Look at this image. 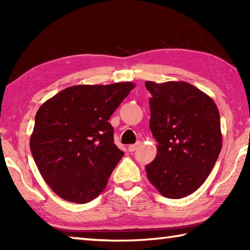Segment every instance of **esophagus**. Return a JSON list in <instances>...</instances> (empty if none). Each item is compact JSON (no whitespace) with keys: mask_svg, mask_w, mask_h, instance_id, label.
I'll use <instances>...</instances> for the list:
<instances>
[{"mask_svg":"<svg viewBox=\"0 0 250 250\" xmlns=\"http://www.w3.org/2000/svg\"><path fill=\"white\" fill-rule=\"evenodd\" d=\"M140 146V142H138V143H135V145H130L129 146H128V150L130 151V152H134L135 150L138 149V146Z\"/></svg>","mask_w":250,"mask_h":250,"instance_id":"obj_1","label":"esophagus"}]
</instances>
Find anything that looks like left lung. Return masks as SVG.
Returning a JSON list of instances; mask_svg holds the SVG:
<instances>
[{"label":"left lung","mask_w":250,"mask_h":250,"mask_svg":"<svg viewBox=\"0 0 250 250\" xmlns=\"http://www.w3.org/2000/svg\"><path fill=\"white\" fill-rule=\"evenodd\" d=\"M150 91V129L158 142L146 167L152 185L167 198H182L204 183L222 150L217 105L185 82H146Z\"/></svg>","instance_id":"obj_1"}]
</instances>
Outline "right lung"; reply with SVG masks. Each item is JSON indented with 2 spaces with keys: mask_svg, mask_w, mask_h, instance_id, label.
I'll use <instances>...</instances> for the list:
<instances>
[{
  "mask_svg": "<svg viewBox=\"0 0 250 250\" xmlns=\"http://www.w3.org/2000/svg\"><path fill=\"white\" fill-rule=\"evenodd\" d=\"M133 88L129 82L77 84L40 107L29 146L41 175L62 200L84 204L105 188L125 154L108 120Z\"/></svg>",
  "mask_w": 250,
  "mask_h": 250,
  "instance_id": "1",
  "label": "right lung"
}]
</instances>
